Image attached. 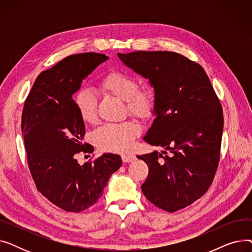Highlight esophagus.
Here are the masks:
<instances>
[{"label": "esophagus", "instance_id": "34e87169", "mask_svg": "<svg viewBox=\"0 0 252 252\" xmlns=\"http://www.w3.org/2000/svg\"><path fill=\"white\" fill-rule=\"evenodd\" d=\"M122 158H123V161H124V162H131V161H134V160L136 159L135 155L131 154V153L123 154V155H122Z\"/></svg>", "mask_w": 252, "mask_h": 252}]
</instances>
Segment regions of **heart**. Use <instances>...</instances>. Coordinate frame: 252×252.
I'll return each mask as SVG.
<instances>
[{
	"instance_id": "1",
	"label": "heart",
	"mask_w": 252,
	"mask_h": 252,
	"mask_svg": "<svg viewBox=\"0 0 252 252\" xmlns=\"http://www.w3.org/2000/svg\"><path fill=\"white\" fill-rule=\"evenodd\" d=\"M101 89L126 101L128 112L140 119L150 118L156 108L157 96L151 86L139 87L137 78L121 71H112L101 82ZM79 116L86 124L98 121L97 99L89 91H79L74 97ZM140 134V127L131 122L107 124L96 130L94 139L98 147L105 151L123 152L128 149Z\"/></svg>"
}]
</instances>
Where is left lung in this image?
<instances>
[{
  "label": "left lung",
  "instance_id": "obj_1",
  "mask_svg": "<svg viewBox=\"0 0 252 252\" xmlns=\"http://www.w3.org/2000/svg\"><path fill=\"white\" fill-rule=\"evenodd\" d=\"M117 55L155 89L156 117L144 140L164 150L137 156L149 167L141 188L151 203L175 213L199 199L215 178L223 127L220 100L202 66L178 53ZM166 150L171 154L163 157Z\"/></svg>",
  "mask_w": 252,
  "mask_h": 252
}]
</instances>
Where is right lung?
<instances>
[{
    "label": "right lung",
    "mask_w": 252,
    "mask_h": 252,
    "mask_svg": "<svg viewBox=\"0 0 252 252\" xmlns=\"http://www.w3.org/2000/svg\"><path fill=\"white\" fill-rule=\"evenodd\" d=\"M107 59L93 52L64 58L39 73L23 106L21 131L36 189L68 213L94 205L123 162L112 153L84 165L76 160V154L91 153L94 147L83 143L86 127L72 95Z\"/></svg>",
    "instance_id": "obj_1"
}]
</instances>
